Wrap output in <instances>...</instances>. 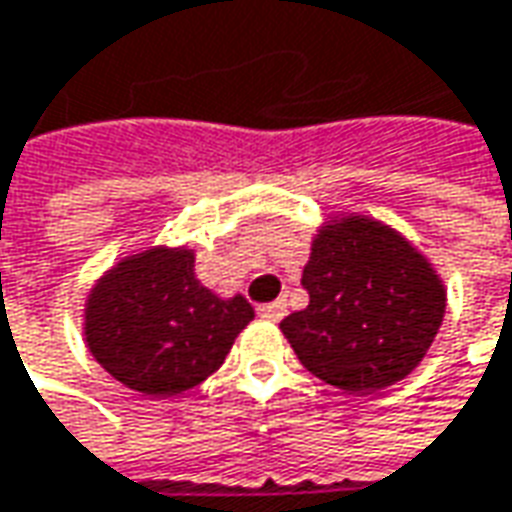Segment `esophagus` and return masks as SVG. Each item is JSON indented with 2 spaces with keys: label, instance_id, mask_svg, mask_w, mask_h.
<instances>
[{
  "label": "esophagus",
  "instance_id": "1",
  "mask_svg": "<svg viewBox=\"0 0 512 512\" xmlns=\"http://www.w3.org/2000/svg\"><path fill=\"white\" fill-rule=\"evenodd\" d=\"M257 314H260L263 320H272V323H277V320H283V317H286V300L266 303V306H260V309H257Z\"/></svg>",
  "mask_w": 512,
  "mask_h": 512
}]
</instances>
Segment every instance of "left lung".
I'll return each instance as SVG.
<instances>
[{
  "mask_svg": "<svg viewBox=\"0 0 512 512\" xmlns=\"http://www.w3.org/2000/svg\"><path fill=\"white\" fill-rule=\"evenodd\" d=\"M303 286L309 306L280 331L314 377L345 394H374L408 377L448 300L431 260L368 215H340L317 229Z\"/></svg>",
  "mask_w": 512,
  "mask_h": 512,
  "instance_id": "8db88e82",
  "label": "left lung"
}]
</instances>
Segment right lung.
<instances>
[{
  "mask_svg": "<svg viewBox=\"0 0 512 512\" xmlns=\"http://www.w3.org/2000/svg\"><path fill=\"white\" fill-rule=\"evenodd\" d=\"M255 309L218 297L195 277V252L150 246L121 257L84 303V340L96 362L144 397H175L226 360Z\"/></svg>",
  "mask_w": 512,
  "mask_h": 512,
  "instance_id": "obj_1",
  "label": "right lung"
}]
</instances>
